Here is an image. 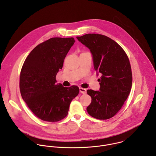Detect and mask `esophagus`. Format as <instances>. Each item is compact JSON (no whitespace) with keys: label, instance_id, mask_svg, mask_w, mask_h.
I'll use <instances>...</instances> for the list:
<instances>
[{"label":"esophagus","instance_id":"esophagus-1","mask_svg":"<svg viewBox=\"0 0 156 156\" xmlns=\"http://www.w3.org/2000/svg\"><path fill=\"white\" fill-rule=\"evenodd\" d=\"M80 92L82 94H86V90L83 87H80Z\"/></svg>","mask_w":156,"mask_h":156}]
</instances>
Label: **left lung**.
<instances>
[{"label":"left lung","instance_id":"left-lung-1","mask_svg":"<svg viewBox=\"0 0 156 156\" xmlns=\"http://www.w3.org/2000/svg\"><path fill=\"white\" fill-rule=\"evenodd\" d=\"M78 40L90 50L94 68L101 74L99 91L88 90L91 102L87 113L99 120L114 117L123 106L130 93L132 73L129 59L119 44L105 36L86 34Z\"/></svg>","mask_w":156,"mask_h":156}]
</instances>
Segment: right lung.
Instances as JSON below:
<instances>
[{
    "label": "right lung",
    "instance_id": "add662e5",
    "mask_svg": "<svg viewBox=\"0 0 156 156\" xmlns=\"http://www.w3.org/2000/svg\"><path fill=\"white\" fill-rule=\"evenodd\" d=\"M75 41L52 37L39 44L27 57L20 76L22 98L42 120L55 122L68 115L72 101L78 96L76 86L57 84L56 75Z\"/></svg>",
    "mask_w": 156,
    "mask_h": 156
}]
</instances>
